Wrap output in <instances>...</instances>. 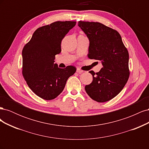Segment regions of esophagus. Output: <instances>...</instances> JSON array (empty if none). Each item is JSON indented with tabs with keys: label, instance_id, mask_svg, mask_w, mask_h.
I'll return each instance as SVG.
<instances>
[{
	"label": "esophagus",
	"instance_id": "obj_1",
	"mask_svg": "<svg viewBox=\"0 0 149 149\" xmlns=\"http://www.w3.org/2000/svg\"><path fill=\"white\" fill-rule=\"evenodd\" d=\"M76 72H77L78 73H82L83 72V70H81V69H79V68H77V70H76Z\"/></svg>",
	"mask_w": 149,
	"mask_h": 149
}]
</instances>
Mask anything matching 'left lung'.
Segmentation results:
<instances>
[{
	"label": "left lung",
	"mask_w": 149,
	"mask_h": 149,
	"mask_svg": "<svg viewBox=\"0 0 149 149\" xmlns=\"http://www.w3.org/2000/svg\"><path fill=\"white\" fill-rule=\"evenodd\" d=\"M78 26L89 40L88 57L101 61L102 68L93 75V81L85 86L93 100L104 102L112 100L127 82L129 53L118 31L99 22H78Z\"/></svg>",
	"instance_id": "obj_1"
}]
</instances>
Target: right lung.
Wrapping results in <instances>:
<instances>
[{
  "label": "right lung",
  "mask_w": 149,
  "mask_h": 149,
  "mask_svg": "<svg viewBox=\"0 0 149 149\" xmlns=\"http://www.w3.org/2000/svg\"><path fill=\"white\" fill-rule=\"evenodd\" d=\"M76 22L57 21L35 31L22 50V74L36 95L45 100L56 98L68 79L76 71L73 66L60 68L54 63L61 43Z\"/></svg>",
  "instance_id": "right-lung-1"
}]
</instances>
